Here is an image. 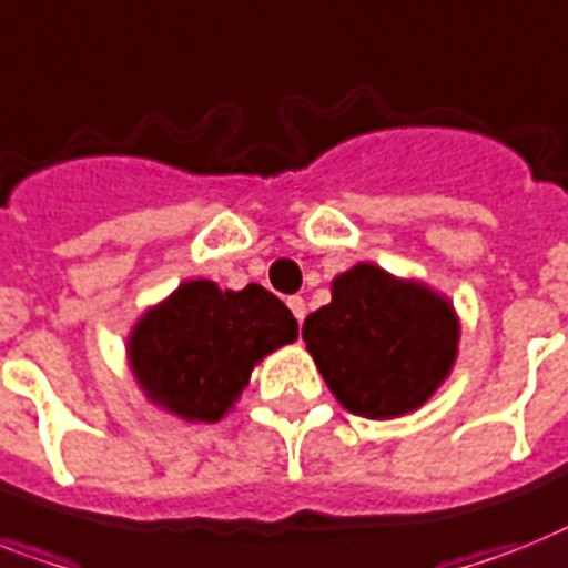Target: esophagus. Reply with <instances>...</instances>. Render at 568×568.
Segmentation results:
<instances>
[{"label": "esophagus", "mask_w": 568, "mask_h": 568, "mask_svg": "<svg viewBox=\"0 0 568 568\" xmlns=\"http://www.w3.org/2000/svg\"><path fill=\"white\" fill-rule=\"evenodd\" d=\"M288 308H292V315L297 317V324H303V317H306V300L294 294V297H288Z\"/></svg>", "instance_id": "1"}]
</instances>
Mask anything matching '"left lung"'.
Masks as SVG:
<instances>
[{
	"label": "left lung",
	"instance_id": "8db88e82",
	"mask_svg": "<svg viewBox=\"0 0 568 568\" xmlns=\"http://www.w3.org/2000/svg\"><path fill=\"white\" fill-rule=\"evenodd\" d=\"M303 341L347 412L390 419L419 408L446 379L458 317L426 285L356 265L332 283V303L306 317Z\"/></svg>",
	"mask_w": 568,
	"mask_h": 568
}]
</instances>
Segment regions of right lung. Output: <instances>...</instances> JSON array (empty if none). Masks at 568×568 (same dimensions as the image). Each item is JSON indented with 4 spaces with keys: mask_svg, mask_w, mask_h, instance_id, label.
<instances>
[{
    "mask_svg": "<svg viewBox=\"0 0 568 568\" xmlns=\"http://www.w3.org/2000/svg\"><path fill=\"white\" fill-rule=\"evenodd\" d=\"M297 338V321L262 285L221 292L189 280L131 335V367L154 403L215 423L251 379L253 364Z\"/></svg>",
    "mask_w": 568,
    "mask_h": 568,
    "instance_id": "right-lung-1",
    "label": "right lung"
}]
</instances>
